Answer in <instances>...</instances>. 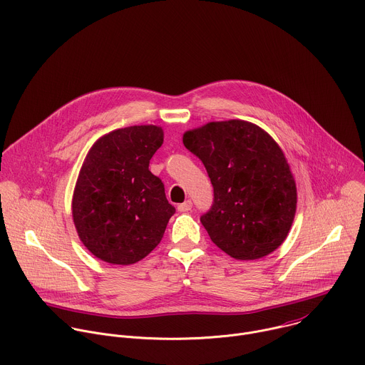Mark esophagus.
<instances>
[{
    "label": "esophagus",
    "mask_w": 365,
    "mask_h": 365,
    "mask_svg": "<svg viewBox=\"0 0 365 365\" xmlns=\"http://www.w3.org/2000/svg\"><path fill=\"white\" fill-rule=\"evenodd\" d=\"M192 209V200H185L183 203H180L179 206H178V210L179 212H189Z\"/></svg>",
    "instance_id": "esophagus-1"
}]
</instances>
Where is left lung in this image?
Listing matches in <instances>:
<instances>
[{"label": "left lung", "mask_w": 365, "mask_h": 365, "mask_svg": "<svg viewBox=\"0 0 365 365\" xmlns=\"http://www.w3.org/2000/svg\"><path fill=\"white\" fill-rule=\"evenodd\" d=\"M183 145L213 186V205L200 217L213 244L239 261L278 250L297 212L295 179L279 145L245 120L210 121L187 130Z\"/></svg>", "instance_id": "obj_1"}]
</instances>
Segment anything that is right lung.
<instances>
[{
    "instance_id": "add662e5",
    "label": "right lung",
    "mask_w": 365,
    "mask_h": 365,
    "mask_svg": "<svg viewBox=\"0 0 365 365\" xmlns=\"http://www.w3.org/2000/svg\"><path fill=\"white\" fill-rule=\"evenodd\" d=\"M163 143L153 125L113 130L94 142L80 169L71 202L83 245L111 265H132L163 237L175 207L149 162Z\"/></svg>"
}]
</instances>
